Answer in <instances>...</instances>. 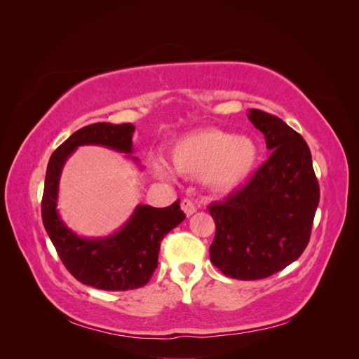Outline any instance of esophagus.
<instances>
[{
  "label": "esophagus",
  "instance_id": "obj_1",
  "mask_svg": "<svg viewBox=\"0 0 359 359\" xmlns=\"http://www.w3.org/2000/svg\"><path fill=\"white\" fill-rule=\"evenodd\" d=\"M181 210L184 211V214H186L187 217H190L191 214L196 212V205H194L193 201H190V199H182L181 201Z\"/></svg>",
  "mask_w": 359,
  "mask_h": 359
}]
</instances>
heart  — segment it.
<instances>
[{
  "label": "heart",
  "instance_id": "1",
  "mask_svg": "<svg viewBox=\"0 0 359 359\" xmlns=\"http://www.w3.org/2000/svg\"><path fill=\"white\" fill-rule=\"evenodd\" d=\"M259 148L250 137H236L223 130L208 128L178 139L170 149L172 166L181 175L206 178L217 191H229L253 172ZM158 178L172 180L173 172L163 160L153 161Z\"/></svg>",
  "mask_w": 359,
  "mask_h": 359
}]
</instances>
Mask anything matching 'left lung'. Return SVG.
Instances as JSON below:
<instances>
[{
	"label": "left lung",
	"instance_id": "obj_1",
	"mask_svg": "<svg viewBox=\"0 0 359 359\" xmlns=\"http://www.w3.org/2000/svg\"><path fill=\"white\" fill-rule=\"evenodd\" d=\"M271 151L244 187L210 205L212 265L236 280L273 276L306 250L319 205V182L306 140L283 119L250 109Z\"/></svg>",
	"mask_w": 359,
	"mask_h": 359
}]
</instances>
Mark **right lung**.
Returning a JSON list of instances; mask_svg holds the SVG:
<instances>
[{"label":"right lung","instance_id":"obj_1","mask_svg":"<svg viewBox=\"0 0 359 359\" xmlns=\"http://www.w3.org/2000/svg\"><path fill=\"white\" fill-rule=\"evenodd\" d=\"M133 124L95 123L74 132L49 158L41 219L45 229L70 274L81 283L102 290H130L145 286L157 268L160 243L186 214L180 199L166 208L137 205L116 232L104 238H83L61 220L57 210L58 187L64 165L81 145H102L132 154ZM133 161L136 157L128 156Z\"/></svg>","mask_w":359,"mask_h":359}]
</instances>
